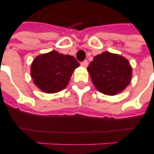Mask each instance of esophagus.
Masks as SVG:
<instances>
[{"label":"esophagus","mask_w":154,"mask_h":154,"mask_svg":"<svg viewBox=\"0 0 154 154\" xmlns=\"http://www.w3.org/2000/svg\"><path fill=\"white\" fill-rule=\"evenodd\" d=\"M88 65H89V63H88V60H84V61H82V63H81V65H82V67L84 68H86L87 66H88Z\"/></svg>","instance_id":"obj_1"}]
</instances>
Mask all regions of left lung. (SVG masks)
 Returning <instances> with one entry per match:
<instances>
[{
	"label": "left lung",
	"instance_id": "1",
	"mask_svg": "<svg viewBox=\"0 0 154 154\" xmlns=\"http://www.w3.org/2000/svg\"><path fill=\"white\" fill-rule=\"evenodd\" d=\"M94 86L106 95H116L131 82L132 67L129 60L109 52L95 56L87 68Z\"/></svg>",
	"mask_w": 154,
	"mask_h": 154
}]
</instances>
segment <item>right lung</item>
I'll list each match as a JSON object with an SVG mask.
<instances>
[{
    "instance_id": "1",
    "label": "right lung",
    "mask_w": 154,
    "mask_h": 154,
    "mask_svg": "<svg viewBox=\"0 0 154 154\" xmlns=\"http://www.w3.org/2000/svg\"><path fill=\"white\" fill-rule=\"evenodd\" d=\"M79 65L72 56L51 51L37 56L33 60L31 77L42 91L54 94L67 86L72 73Z\"/></svg>"
}]
</instances>
